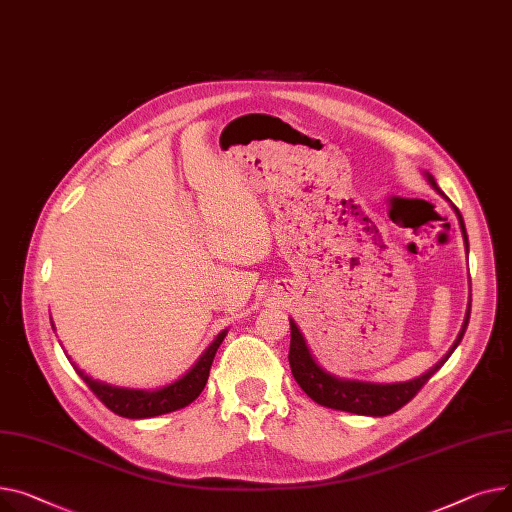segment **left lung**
<instances>
[{"instance_id": "obj_1", "label": "left lung", "mask_w": 512, "mask_h": 512, "mask_svg": "<svg viewBox=\"0 0 512 512\" xmlns=\"http://www.w3.org/2000/svg\"><path fill=\"white\" fill-rule=\"evenodd\" d=\"M428 182L438 190L434 177L430 173H428ZM453 208H455V213H457L459 223H461V229H463L465 246L469 248L463 217H461L459 208L455 204H453ZM469 314H471V306L467 308V316H465L463 328H461V333H459L455 345L448 349V353L440 359V362L430 372H426L424 376H419V378H413L409 382H395V384L341 380L337 376H330L328 372H324L316 364V359L312 357V353L306 345L304 335L299 333L297 324L293 320H289V324H291V345H289L291 374H293L295 382L302 386L304 393L322 407L347 411V413H357V415H372V417L390 415V413L399 411L403 405H407L419 393V390H422V386L444 366V362L450 357V353L457 349V345L461 343V339L465 335V328L469 324Z\"/></svg>"}]
</instances>
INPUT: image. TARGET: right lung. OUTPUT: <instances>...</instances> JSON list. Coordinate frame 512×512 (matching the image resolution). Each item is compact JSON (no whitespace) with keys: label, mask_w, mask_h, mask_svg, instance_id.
Returning <instances> with one entry per match:
<instances>
[{"label":"right lung","mask_w":512,"mask_h":512,"mask_svg":"<svg viewBox=\"0 0 512 512\" xmlns=\"http://www.w3.org/2000/svg\"><path fill=\"white\" fill-rule=\"evenodd\" d=\"M227 335V330L219 333V337L210 343V347L202 353V357L196 362V366L186 374L179 378L177 382L163 386L159 390H132V388H115L103 382H97L93 378H88L82 370L76 372L78 376L86 382V386L93 390L97 395V399L111 409L113 413L122 415V417H130V419H142V417H155V415H163V413H171L177 409H184L186 405H190L192 401L198 399V395L204 390L206 380H208V372L210 366H213L215 353L219 349V345L223 343Z\"/></svg>","instance_id":"right-lung-1"}]
</instances>
